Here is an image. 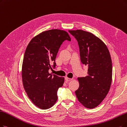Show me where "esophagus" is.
Here are the masks:
<instances>
[{
  "label": "esophagus",
  "instance_id": "34e87169",
  "mask_svg": "<svg viewBox=\"0 0 127 127\" xmlns=\"http://www.w3.org/2000/svg\"><path fill=\"white\" fill-rule=\"evenodd\" d=\"M72 80H73V79H70V78H69L68 77L65 78V80L66 81H71Z\"/></svg>",
  "mask_w": 127,
  "mask_h": 127
}]
</instances>
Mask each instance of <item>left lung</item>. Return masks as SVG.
<instances>
[{"label":"left lung","instance_id":"obj_1","mask_svg":"<svg viewBox=\"0 0 127 127\" xmlns=\"http://www.w3.org/2000/svg\"><path fill=\"white\" fill-rule=\"evenodd\" d=\"M78 43L81 63L88 67V75L78 78L79 87L75 91L84 107L94 108L108 94L112 81V62L109 50L102 40L81 30H69Z\"/></svg>","mask_w":127,"mask_h":127}]
</instances>
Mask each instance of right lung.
I'll return each instance as SVG.
<instances>
[{
	"mask_svg": "<svg viewBox=\"0 0 127 127\" xmlns=\"http://www.w3.org/2000/svg\"><path fill=\"white\" fill-rule=\"evenodd\" d=\"M65 40L71 41L67 32L50 30L33 37L25 50L22 68L23 87L33 103L42 109L55 104L58 90L64 84V78L49 73L48 70L52 66L55 68L56 57Z\"/></svg>",
	"mask_w": 127,
	"mask_h": 127,
	"instance_id": "right-lung-1",
	"label": "right lung"
}]
</instances>
